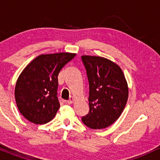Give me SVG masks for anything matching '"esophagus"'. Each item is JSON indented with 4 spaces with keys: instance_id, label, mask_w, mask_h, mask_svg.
I'll use <instances>...</instances> for the list:
<instances>
[{
    "instance_id": "obj_1",
    "label": "esophagus",
    "mask_w": 160,
    "mask_h": 160,
    "mask_svg": "<svg viewBox=\"0 0 160 160\" xmlns=\"http://www.w3.org/2000/svg\"><path fill=\"white\" fill-rule=\"evenodd\" d=\"M74 100H75L74 98H73V97H71L70 99H69V100H67V103L69 104H72L73 103V102H74Z\"/></svg>"
}]
</instances>
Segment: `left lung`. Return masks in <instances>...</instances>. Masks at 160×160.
<instances>
[{
    "label": "left lung",
    "mask_w": 160,
    "mask_h": 160,
    "mask_svg": "<svg viewBox=\"0 0 160 160\" xmlns=\"http://www.w3.org/2000/svg\"><path fill=\"white\" fill-rule=\"evenodd\" d=\"M89 82V107L82 117L86 126L102 129L115 122L123 112L128 98L127 81L121 68L104 57L83 55Z\"/></svg>",
    "instance_id": "8db88e82"
}]
</instances>
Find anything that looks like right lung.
I'll list each match as a JSON object with an SVG mask.
<instances>
[{
	"instance_id": "obj_1",
	"label": "right lung",
	"mask_w": 160,
	"mask_h": 160,
	"mask_svg": "<svg viewBox=\"0 0 160 160\" xmlns=\"http://www.w3.org/2000/svg\"><path fill=\"white\" fill-rule=\"evenodd\" d=\"M75 55L66 52L41 54L23 69L16 84L15 99L27 120L41 125L54 118L60 108L57 97L59 72Z\"/></svg>"
}]
</instances>
